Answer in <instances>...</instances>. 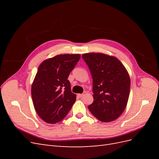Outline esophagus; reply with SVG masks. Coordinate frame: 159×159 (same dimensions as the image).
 I'll list each match as a JSON object with an SVG mask.
<instances>
[{
    "instance_id": "1",
    "label": "esophagus",
    "mask_w": 159,
    "mask_h": 159,
    "mask_svg": "<svg viewBox=\"0 0 159 159\" xmlns=\"http://www.w3.org/2000/svg\"><path fill=\"white\" fill-rule=\"evenodd\" d=\"M78 97H80V98H82V97H84V93L78 94Z\"/></svg>"
}]
</instances>
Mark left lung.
<instances>
[{
  "instance_id": "left-lung-1",
  "label": "left lung",
  "mask_w": 159,
  "mask_h": 159,
  "mask_svg": "<svg viewBox=\"0 0 159 159\" xmlns=\"http://www.w3.org/2000/svg\"><path fill=\"white\" fill-rule=\"evenodd\" d=\"M93 79V102L88 109L102 122L117 119L128 102L131 80L123 64L116 57L102 53L82 55Z\"/></svg>"
}]
</instances>
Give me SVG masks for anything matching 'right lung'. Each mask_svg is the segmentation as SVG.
I'll use <instances>...</instances> for the list:
<instances>
[{
	"instance_id": "right-lung-1",
	"label": "right lung",
	"mask_w": 159,
	"mask_h": 159,
	"mask_svg": "<svg viewBox=\"0 0 159 159\" xmlns=\"http://www.w3.org/2000/svg\"><path fill=\"white\" fill-rule=\"evenodd\" d=\"M80 57L78 54L57 55L38 67L31 94L36 111L45 122L61 121L75 103L76 95L71 93L68 78Z\"/></svg>"
}]
</instances>
